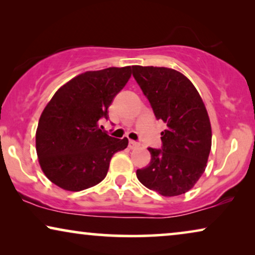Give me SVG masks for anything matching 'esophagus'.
<instances>
[{"label":"esophagus","instance_id":"obj_1","mask_svg":"<svg viewBox=\"0 0 255 255\" xmlns=\"http://www.w3.org/2000/svg\"><path fill=\"white\" fill-rule=\"evenodd\" d=\"M128 147H130L131 149H135V148L139 147V144H138V142L133 141V140H130V141H128Z\"/></svg>","mask_w":255,"mask_h":255}]
</instances>
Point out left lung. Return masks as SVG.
I'll return each instance as SVG.
<instances>
[{"instance_id":"left-lung-1","label":"left lung","mask_w":255,"mask_h":255,"mask_svg":"<svg viewBox=\"0 0 255 255\" xmlns=\"http://www.w3.org/2000/svg\"><path fill=\"white\" fill-rule=\"evenodd\" d=\"M156 120L167 125L162 149L148 147L151 161L137 169L148 189L166 197L186 194L200 180L211 149V124L197 89L182 73L167 67L132 66Z\"/></svg>"}]
</instances>
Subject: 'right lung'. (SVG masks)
<instances>
[{
  "label": "right lung",
  "mask_w": 255,
  "mask_h": 255,
  "mask_svg": "<svg viewBox=\"0 0 255 255\" xmlns=\"http://www.w3.org/2000/svg\"><path fill=\"white\" fill-rule=\"evenodd\" d=\"M131 78V66L82 73L61 86L41 113L36 132L38 161L55 186L80 191L107 176L110 160L128 147L99 127Z\"/></svg>",
  "instance_id": "add662e5"
}]
</instances>
